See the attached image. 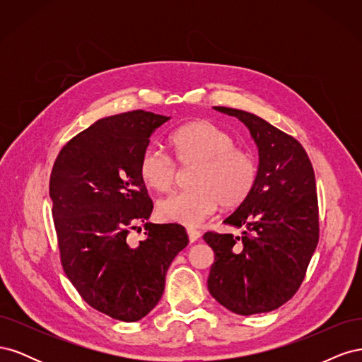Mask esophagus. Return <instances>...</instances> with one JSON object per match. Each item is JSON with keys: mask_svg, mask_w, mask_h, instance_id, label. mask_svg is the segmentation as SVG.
<instances>
[{"mask_svg": "<svg viewBox=\"0 0 362 362\" xmlns=\"http://www.w3.org/2000/svg\"><path fill=\"white\" fill-rule=\"evenodd\" d=\"M187 234H189V240H190L192 243H194L196 240L201 237V231H198V229H194V228H189L187 229Z\"/></svg>", "mask_w": 362, "mask_h": 362, "instance_id": "1", "label": "esophagus"}]
</instances>
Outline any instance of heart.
<instances>
[{
    "label": "heart",
    "instance_id": "b5f03b06",
    "mask_svg": "<svg viewBox=\"0 0 362 362\" xmlns=\"http://www.w3.org/2000/svg\"><path fill=\"white\" fill-rule=\"evenodd\" d=\"M182 166L194 164L193 189L169 194L157 205L161 221L185 226L199 225L221 204L234 208L243 204L255 187L258 166L249 151L235 145L234 137L208 120H193L169 137ZM177 163L158 148L141 152L139 175L146 187L168 192L177 178Z\"/></svg>",
    "mask_w": 362,
    "mask_h": 362
}]
</instances>
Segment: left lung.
I'll return each instance as SVG.
<instances>
[{"label": "left lung", "instance_id": "obj_1", "mask_svg": "<svg viewBox=\"0 0 362 362\" xmlns=\"http://www.w3.org/2000/svg\"><path fill=\"white\" fill-rule=\"evenodd\" d=\"M249 128L259 152L255 187L225 218L242 235L208 231L214 250L208 290L240 315L269 313L288 302L319 243V201L308 154L293 136L243 110L214 107Z\"/></svg>", "mask_w": 362, "mask_h": 362}]
</instances>
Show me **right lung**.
<instances>
[{
	"mask_svg": "<svg viewBox=\"0 0 362 362\" xmlns=\"http://www.w3.org/2000/svg\"><path fill=\"white\" fill-rule=\"evenodd\" d=\"M168 116L136 110L100 119L64 145L49 178L60 261L75 290L96 311L137 322L161 299L166 272L189 243L178 223H145L152 199L139 175L149 137Z\"/></svg>",
	"mask_w": 362,
	"mask_h": 362,
	"instance_id": "add662e5",
	"label": "right lung"
}]
</instances>
